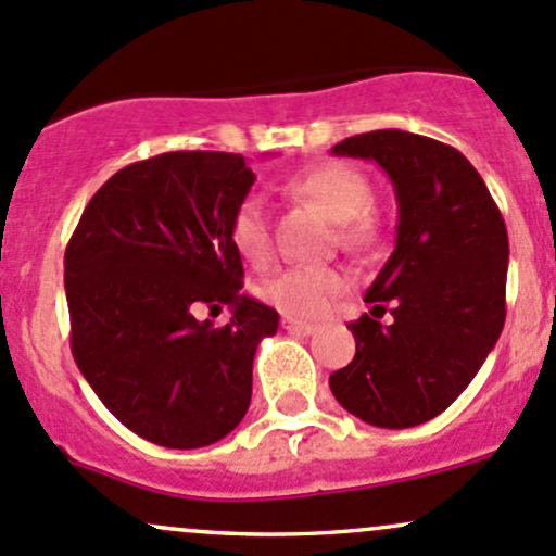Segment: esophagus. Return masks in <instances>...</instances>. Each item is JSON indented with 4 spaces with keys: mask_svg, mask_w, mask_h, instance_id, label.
I'll return each instance as SVG.
<instances>
[{
    "mask_svg": "<svg viewBox=\"0 0 556 556\" xmlns=\"http://www.w3.org/2000/svg\"><path fill=\"white\" fill-rule=\"evenodd\" d=\"M280 324H283L286 331L296 333V337H309V333L318 331V326L315 324H307V320H300V318H291V315H283V320H280Z\"/></svg>",
    "mask_w": 556,
    "mask_h": 556,
    "instance_id": "1",
    "label": "esophagus"
}]
</instances>
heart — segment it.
Instances as JSON below:
<instances>
[{"instance_id":"b5f03b06","label":"heart","mask_w":556,"mask_h":556,"mask_svg":"<svg viewBox=\"0 0 556 556\" xmlns=\"http://www.w3.org/2000/svg\"><path fill=\"white\" fill-rule=\"evenodd\" d=\"M291 193L313 201L331 223H339L344 247H366L376 232L374 185L350 164H324L291 177ZM230 241L243 260L262 265L270 256V219L262 195L249 193L230 217ZM348 289L342 270L326 265H300L262 283V296L291 318H318Z\"/></svg>"}]
</instances>
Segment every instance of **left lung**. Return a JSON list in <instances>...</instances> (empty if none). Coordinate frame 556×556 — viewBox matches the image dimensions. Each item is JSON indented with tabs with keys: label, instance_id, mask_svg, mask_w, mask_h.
I'll use <instances>...</instances> for the list:
<instances>
[{
	"label": "left lung",
	"instance_id": "1",
	"mask_svg": "<svg viewBox=\"0 0 556 556\" xmlns=\"http://www.w3.org/2000/svg\"><path fill=\"white\" fill-rule=\"evenodd\" d=\"M376 161L397 199L395 252L368 286L371 315L350 324L355 357L328 379L361 421L416 427L443 414L495 348L506 318L509 238L488 185L464 153L432 137L376 129L331 148Z\"/></svg>",
	"mask_w": 556,
	"mask_h": 556
}]
</instances>
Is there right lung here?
<instances>
[{
	"instance_id": "add662e5",
	"label": "right lung",
	"mask_w": 556,
	"mask_h": 556,
	"mask_svg": "<svg viewBox=\"0 0 556 556\" xmlns=\"http://www.w3.org/2000/svg\"><path fill=\"white\" fill-rule=\"evenodd\" d=\"M254 180L238 153H161L116 172L71 236V352L94 395L142 440L204 447L247 416L256 348L278 331L276 309L241 294L230 241ZM201 303H228L231 324L195 319Z\"/></svg>"
}]
</instances>
